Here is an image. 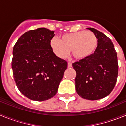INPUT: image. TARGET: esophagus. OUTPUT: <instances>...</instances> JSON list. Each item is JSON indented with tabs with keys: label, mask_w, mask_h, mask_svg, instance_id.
Masks as SVG:
<instances>
[{
	"label": "esophagus",
	"mask_w": 126,
	"mask_h": 126,
	"mask_svg": "<svg viewBox=\"0 0 126 126\" xmlns=\"http://www.w3.org/2000/svg\"><path fill=\"white\" fill-rule=\"evenodd\" d=\"M67 66H68L69 68H70V67H72V66H73V65H72V63H71V62H68V65H67Z\"/></svg>",
	"instance_id": "34e87169"
}]
</instances>
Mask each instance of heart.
<instances>
[{
    "label": "heart",
    "instance_id": "heart-1",
    "mask_svg": "<svg viewBox=\"0 0 126 126\" xmlns=\"http://www.w3.org/2000/svg\"><path fill=\"white\" fill-rule=\"evenodd\" d=\"M50 44L54 53L60 58L67 57L71 50L74 58L83 59L96 51L98 40L93 32L79 31L63 34L60 40L52 38Z\"/></svg>",
    "mask_w": 126,
    "mask_h": 126
}]
</instances>
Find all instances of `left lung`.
I'll use <instances>...</instances> for the list:
<instances>
[{
    "instance_id": "8db88e82",
    "label": "left lung",
    "mask_w": 126,
    "mask_h": 126,
    "mask_svg": "<svg viewBox=\"0 0 126 126\" xmlns=\"http://www.w3.org/2000/svg\"><path fill=\"white\" fill-rule=\"evenodd\" d=\"M96 34L98 40L94 53L73 64L76 72V91L79 96L88 100H96L111 93L118 76L117 52L113 43L103 33L88 28Z\"/></svg>"
}]
</instances>
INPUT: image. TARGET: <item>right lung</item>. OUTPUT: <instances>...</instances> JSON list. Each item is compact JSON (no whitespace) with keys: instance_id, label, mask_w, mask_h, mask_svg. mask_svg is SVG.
I'll return each instance as SVG.
<instances>
[{"instance_id":"1","label":"right lung","mask_w":126,"mask_h":126,"mask_svg":"<svg viewBox=\"0 0 126 126\" xmlns=\"http://www.w3.org/2000/svg\"><path fill=\"white\" fill-rule=\"evenodd\" d=\"M54 31L45 28L30 30L17 40L13 50L12 69L20 92L34 101H45L57 92L67 62L51 48Z\"/></svg>"}]
</instances>
